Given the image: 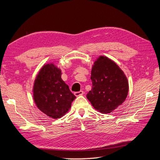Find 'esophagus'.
<instances>
[{
  "label": "esophagus",
  "mask_w": 160,
  "mask_h": 160,
  "mask_svg": "<svg viewBox=\"0 0 160 160\" xmlns=\"http://www.w3.org/2000/svg\"><path fill=\"white\" fill-rule=\"evenodd\" d=\"M83 90H80V91H79V92H74V95L77 96V97L83 95Z\"/></svg>",
  "instance_id": "1"
}]
</instances>
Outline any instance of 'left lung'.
<instances>
[{"label": "left lung", "mask_w": 160, "mask_h": 160, "mask_svg": "<svg viewBox=\"0 0 160 160\" xmlns=\"http://www.w3.org/2000/svg\"><path fill=\"white\" fill-rule=\"evenodd\" d=\"M92 90L87 98L94 108L110 113L124 102L128 92V82L123 71L110 58H98L91 71Z\"/></svg>", "instance_id": "8db88e82"}]
</instances>
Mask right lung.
Instances as JSON below:
<instances>
[{
  "label": "right lung",
  "mask_w": 160,
  "mask_h": 160,
  "mask_svg": "<svg viewBox=\"0 0 160 160\" xmlns=\"http://www.w3.org/2000/svg\"><path fill=\"white\" fill-rule=\"evenodd\" d=\"M33 90L34 102L39 110L54 119L63 117L76 98L62 80L61 70L52 63L41 68Z\"/></svg>",
  "instance_id": "add662e5"
}]
</instances>
